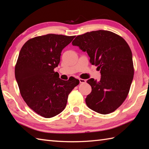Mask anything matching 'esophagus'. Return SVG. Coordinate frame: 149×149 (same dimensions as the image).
<instances>
[{"mask_svg": "<svg viewBox=\"0 0 149 149\" xmlns=\"http://www.w3.org/2000/svg\"><path fill=\"white\" fill-rule=\"evenodd\" d=\"M79 80L80 83H86V80L83 79H79Z\"/></svg>", "mask_w": 149, "mask_h": 149, "instance_id": "obj_1", "label": "esophagus"}]
</instances>
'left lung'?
Instances as JSON below:
<instances>
[{
	"label": "left lung",
	"instance_id": "left-lung-1",
	"mask_svg": "<svg viewBox=\"0 0 149 149\" xmlns=\"http://www.w3.org/2000/svg\"><path fill=\"white\" fill-rule=\"evenodd\" d=\"M72 45L90 56L91 64L100 71L99 82L87 83L91 92L86 98L88 107L102 115L118 108L127 98L134 76L131 50L122 37L108 31L99 30L77 36Z\"/></svg>",
	"mask_w": 149,
	"mask_h": 149
}]
</instances>
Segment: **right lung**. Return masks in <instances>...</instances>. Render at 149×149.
<instances>
[{
  "label": "right lung",
  "instance_id": "right-lung-1",
  "mask_svg": "<svg viewBox=\"0 0 149 149\" xmlns=\"http://www.w3.org/2000/svg\"><path fill=\"white\" fill-rule=\"evenodd\" d=\"M75 36L48 34L31 38L19 53L15 74L21 95L31 109L45 118L62 112L68 97L79 81H63L54 68L60 62L62 50Z\"/></svg>",
  "mask_w": 149,
  "mask_h": 149
}]
</instances>
